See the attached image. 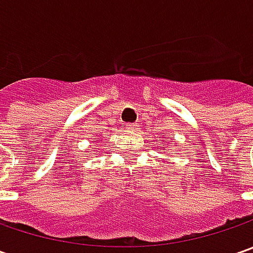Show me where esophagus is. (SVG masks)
I'll use <instances>...</instances> for the list:
<instances>
[{
  "label": "esophagus",
  "mask_w": 253,
  "mask_h": 253,
  "mask_svg": "<svg viewBox=\"0 0 253 253\" xmlns=\"http://www.w3.org/2000/svg\"><path fill=\"white\" fill-rule=\"evenodd\" d=\"M125 129H128V131L135 132L138 129V124H126L125 125Z\"/></svg>",
  "instance_id": "obj_1"
}]
</instances>
